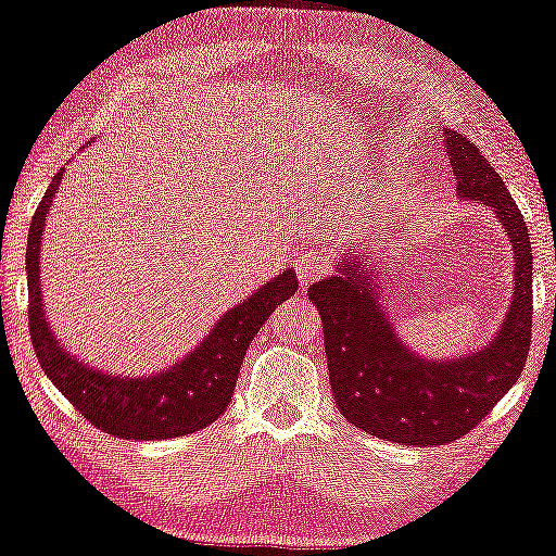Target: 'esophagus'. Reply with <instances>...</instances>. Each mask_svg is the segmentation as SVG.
<instances>
[{"label":"esophagus","instance_id":"34e87169","mask_svg":"<svg viewBox=\"0 0 556 556\" xmlns=\"http://www.w3.org/2000/svg\"><path fill=\"white\" fill-rule=\"evenodd\" d=\"M295 269H298L300 285H307V282H313V279H320L324 274H329L331 256L324 251H311V253H305V256L298 258Z\"/></svg>","mask_w":556,"mask_h":556}]
</instances>
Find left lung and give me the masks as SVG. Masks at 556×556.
<instances>
[{"label":"left lung","instance_id":"left-lung-1","mask_svg":"<svg viewBox=\"0 0 556 556\" xmlns=\"http://www.w3.org/2000/svg\"><path fill=\"white\" fill-rule=\"evenodd\" d=\"M458 197L492 206L513 245V298L492 342L464 357L427 359L401 339L380 303V274L363 245L346 243L333 274L311 285L324 324L333 401L346 422L401 445L464 438L510 391L526 367L533 320V256L523 214L479 147L445 131Z\"/></svg>","mask_w":556,"mask_h":556}]
</instances>
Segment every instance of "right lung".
Instances as JSON below:
<instances>
[{
  "mask_svg": "<svg viewBox=\"0 0 556 556\" xmlns=\"http://www.w3.org/2000/svg\"><path fill=\"white\" fill-rule=\"evenodd\" d=\"M62 173L51 180L30 223L28 251V320L30 339L46 378L98 430L124 440H168L210 427L223 417L236 391L240 365L274 307L298 292L295 271L285 269L261 285L243 303L219 316L193 350L165 370L144 376H118L83 363L53 333L43 307L41 243L46 217L56 197Z\"/></svg>",
  "mask_w": 556,
  "mask_h": 556,
  "instance_id": "right-lung-1",
  "label": "right lung"
}]
</instances>
